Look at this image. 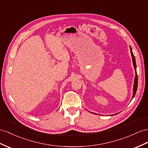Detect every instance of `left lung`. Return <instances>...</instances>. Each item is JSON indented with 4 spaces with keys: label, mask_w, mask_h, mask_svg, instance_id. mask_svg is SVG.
Listing matches in <instances>:
<instances>
[{
    "label": "left lung",
    "mask_w": 148,
    "mask_h": 148,
    "mask_svg": "<svg viewBox=\"0 0 148 148\" xmlns=\"http://www.w3.org/2000/svg\"><path fill=\"white\" fill-rule=\"evenodd\" d=\"M130 49H131V56L132 58V63H133V66L135 69V71H136V76L134 78V88H133V95H132V98H133L135 96V94L136 93V90H137V88H138V75H137V72H136V60H135V58L133 54V52L132 51V49L130 47Z\"/></svg>",
    "instance_id": "8db88e82"
}]
</instances>
